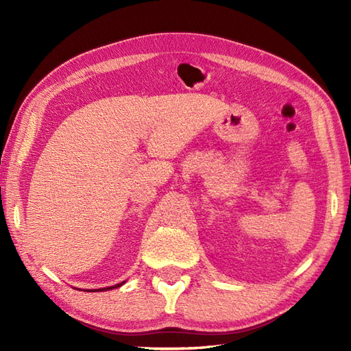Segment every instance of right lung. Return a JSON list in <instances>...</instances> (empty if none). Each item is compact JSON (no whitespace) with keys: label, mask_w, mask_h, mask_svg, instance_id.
<instances>
[{"label":"right lung","mask_w":351,"mask_h":351,"mask_svg":"<svg viewBox=\"0 0 351 351\" xmlns=\"http://www.w3.org/2000/svg\"><path fill=\"white\" fill-rule=\"evenodd\" d=\"M123 283H125V280H123V282H121V283H117V285H113V287H107V288H98V289H84V291H87V293H96V291H108V289H114V288L122 287Z\"/></svg>","instance_id":"add662e5"}]
</instances>
